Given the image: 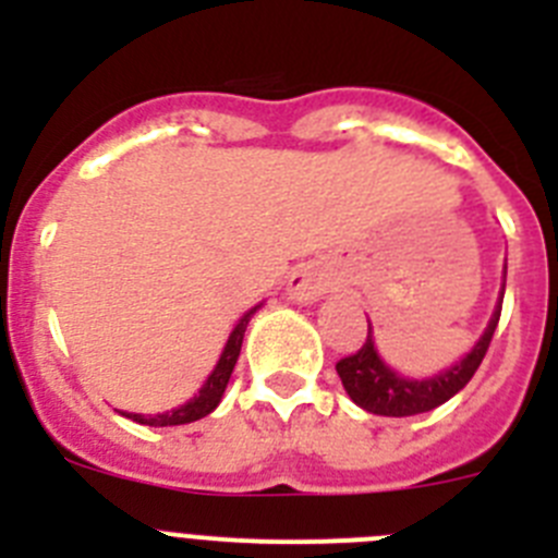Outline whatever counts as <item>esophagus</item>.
Masks as SVG:
<instances>
[{
  "instance_id": "obj_1",
  "label": "esophagus",
  "mask_w": 558,
  "mask_h": 558,
  "mask_svg": "<svg viewBox=\"0 0 558 558\" xmlns=\"http://www.w3.org/2000/svg\"><path fill=\"white\" fill-rule=\"evenodd\" d=\"M324 293H327V274H324L322 265H315V263L299 265V268L290 274L288 295L293 299V302L313 304L318 302Z\"/></svg>"
}]
</instances>
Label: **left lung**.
Wrapping results in <instances>:
<instances>
[{"mask_svg":"<svg viewBox=\"0 0 558 558\" xmlns=\"http://www.w3.org/2000/svg\"><path fill=\"white\" fill-rule=\"evenodd\" d=\"M502 290H506V284H502ZM500 310L502 302H497L495 313L489 318V327L472 347V352L463 360H458L456 366H450L447 372L436 374V377L408 379L393 372V368H388L379 360L377 349H374L372 324H368L366 343L354 354H349V357L338 360L335 372H338L340 383H343L354 405H360L363 411L377 413V416H416V413H427L433 408L445 405L447 399L456 397L470 383L472 374L477 372V366L486 357L492 335H495L497 322H500Z\"/></svg>","mask_w":558,"mask_h":558,"instance_id":"8db88e82","label":"left lung"}]
</instances>
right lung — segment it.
Wrapping results in <instances>:
<instances>
[{
    "label": "right lung",
    "instance_id": "add662e5",
    "mask_svg": "<svg viewBox=\"0 0 558 558\" xmlns=\"http://www.w3.org/2000/svg\"><path fill=\"white\" fill-rule=\"evenodd\" d=\"M256 310H259V304H256V307H251L248 313H245L243 318L236 322V327L231 329L229 340H226L218 366H215V372L206 377L204 388H201V391L195 393L190 402H184V405H179V408H172V411H167V413H156V416H145V413H122V416L133 418V422H140V425H147V427L190 425V422H198V418L209 416V413L220 405V399H223V391H226V386H229L231 372H234V363H236V357H240V347H243L245 327H248L251 315H254Z\"/></svg>",
    "mask_w": 558,
    "mask_h": 558
}]
</instances>
